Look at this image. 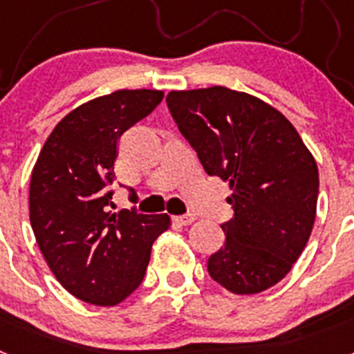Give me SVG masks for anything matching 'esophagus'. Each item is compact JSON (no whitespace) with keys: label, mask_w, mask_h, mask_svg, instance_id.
<instances>
[{"label":"esophagus","mask_w":354,"mask_h":354,"mask_svg":"<svg viewBox=\"0 0 354 354\" xmlns=\"http://www.w3.org/2000/svg\"><path fill=\"white\" fill-rule=\"evenodd\" d=\"M196 220L195 214H183V216H175V221L179 225H192L193 221Z\"/></svg>","instance_id":"esophagus-1"}]
</instances>
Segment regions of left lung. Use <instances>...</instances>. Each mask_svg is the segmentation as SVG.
<instances>
[{
	"instance_id": "8db88e82",
	"label": "left lung",
	"mask_w": 354,
	"mask_h": 354,
	"mask_svg": "<svg viewBox=\"0 0 354 354\" xmlns=\"http://www.w3.org/2000/svg\"><path fill=\"white\" fill-rule=\"evenodd\" d=\"M175 124L209 175L228 183L234 218L225 245L207 261L212 280L234 294L278 283L305 250L315 220L319 171L294 126L245 92H170Z\"/></svg>"
}]
</instances>
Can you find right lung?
<instances>
[{"label": "right lung", "instance_id": "1", "mask_svg": "<svg viewBox=\"0 0 354 354\" xmlns=\"http://www.w3.org/2000/svg\"><path fill=\"white\" fill-rule=\"evenodd\" d=\"M161 90H117L72 109L44 143L30 183V221L56 280L77 299L113 306L145 277L168 214L108 211L118 140L162 101ZM131 192V200L136 193Z\"/></svg>", "mask_w": 354, "mask_h": 354}]
</instances>
